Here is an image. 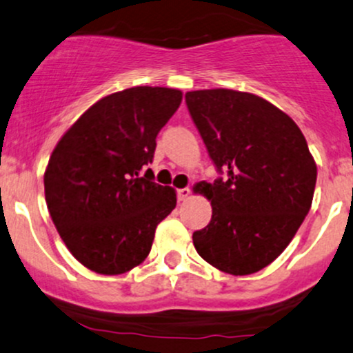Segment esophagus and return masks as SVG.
I'll return each instance as SVG.
<instances>
[{"label":"esophagus","mask_w":353,"mask_h":353,"mask_svg":"<svg viewBox=\"0 0 353 353\" xmlns=\"http://www.w3.org/2000/svg\"><path fill=\"white\" fill-rule=\"evenodd\" d=\"M190 196H192V190H190V188H180V190H178V200H180V201H187Z\"/></svg>","instance_id":"1"}]
</instances>
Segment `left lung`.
I'll return each instance as SVG.
<instances>
[{
    "label": "left lung",
    "mask_w": 353,
    "mask_h": 353,
    "mask_svg": "<svg viewBox=\"0 0 353 353\" xmlns=\"http://www.w3.org/2000/svg\"><path fill=\"white\" fill-rule=\"evenodd\" d=\"M210 158L228 178L200 185L212 220L193 233L198 255L250 275L288 247L314 200L316 165L296 123L270 101L227 88L185 94Z\"/></svg>",
    "instance_id": "8db88e82"
}]
</instances>
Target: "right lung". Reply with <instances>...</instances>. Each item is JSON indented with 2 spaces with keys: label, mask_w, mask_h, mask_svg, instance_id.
I'll list each match as a JSON object with an SVG mask.
<instances>
[{
  "label": "right lung",
  "mask_w": 353,
  "mask_h": 353,
  "mask_svg": "<svg viewBox=\"0 0 353 353\" xmlns=\"http://www.w3.org/2000/svg\"><path fill=\"white\" fill-rule=\"evenodd\" d=\"M180 90L133 86L103 97L66 130L45 172L51 220L91 272L120 275L152 250L176 192L153 181L157 134L180 106Z\"/></svg>",
  "instance_id": "add662e5"
}]
</instances>
